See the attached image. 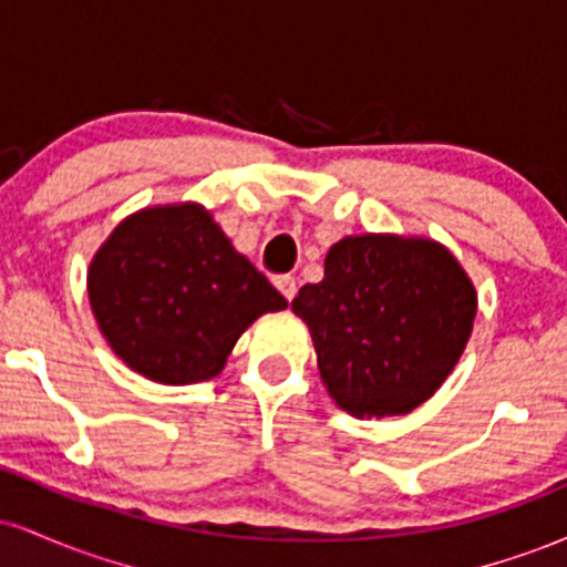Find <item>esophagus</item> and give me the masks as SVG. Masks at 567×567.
<instances>
[{"instance_id": "1", "label": "esophagus", "mask_w": 567, "mask_h": 567, "mask_svg": "<svg viewBox=\"0 0 567 567\" xmlns=\"http://www.w3.org/2000/svg\"><path fill=\"white\" fill-rule=\"evenodd\" d=\"M275 285H277V290L282 292L285 298H288V301H292V298H296V290H298V285H296V277H290V275H282V277H277V279H275Z\"/></svg>"}]
</instances>
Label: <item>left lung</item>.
Listing matches in <instances>:
<instances>
[{"mask_svg":"<svg viewBox=\"0 0 567 567\" xmlns=\"http://www.w3.org/2000/svg\"><path fill=\"white\" fill-rule=\"evenodd\" d=\"M292 311L306 322L320 379L357 419L426 402L464 354L477 290L458 258L429 237L354 234L324 256Z\"/></svg>","mask_w":567,"mask_h":567,"instance_id":"left-lung-1","label":"left lung"}]
</instances>
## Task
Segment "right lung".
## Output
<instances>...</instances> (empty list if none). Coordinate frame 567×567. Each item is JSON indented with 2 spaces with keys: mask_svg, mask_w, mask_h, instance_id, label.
Segmentation results:
<instances>
[{
  "mask_svg": "<svg viewBox=\"0 0 567 567\" xmlns=\"http://www.w3.org/2000/svg\"><path fill=\"white\" fill-rule=\"evenodd\" d=\"M87 296L114 354L167 386L216 379L258 317L288 309L199 202L116 224L90 261Z\"/></svg>",
  "mask_w": 567,
  "mask_h": 567,
  "instance_id": "add662e5",
  "label": "right lung"
}]
</instances>
